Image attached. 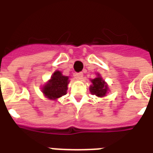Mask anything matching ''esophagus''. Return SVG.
Segmentation results:
<instances>
[{"label": "esophagus", "mask_w": 153, "mask_h": 153, "mask_svg": "<svg viewBox=\"0 0 153 153\" xmlns=\"http://www.w3.org/2000/svg\"><path fill=\"white\" fill-rule=\"evenodd\" d=\"M75 76H76V79H82L83 78V74H82V72H79V73L75 74Z\"/></svg>", "instance_id": "34e87169"}]
</instances>
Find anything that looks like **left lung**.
Returning a JSON list of instances; mask_svg holds the SVG:
<instances>
[{"label":"left lung","mask_w":153,"mask_h":153,"mask_svg":"<svg viewBox=\"0 0 153 153\" xmlns=\"http://www.w3.org/2000/svg\"><path fill=\"white\" fill-rule=\"evenodd\" d=\"M99 75V74H98ZM92 86H91L90 90L92 94H95L98 97H102L105 95L108 91V86L105 83L104 80H102L101 77H97L96 79H92Z\"/></svg>","instance_id":"left-lung-1"}]
</instances>
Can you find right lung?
<instances>
[{"label": "right lung", "mask_w": 153, "mask_h": 153, "mask_svg": "<svg viewBox=\"0 0 153 153\" xmlns=\"http://www.w3.org/2000/svg\"><path fill=\"white\" fill-rule=\"evenodd\" d=\"M68 77L63 76L59 71L53 74L51 80L43 87V93L49 99H55L67 94Z\"/></svg>", "instance_id": "right-lung-1"}]
</instances>
